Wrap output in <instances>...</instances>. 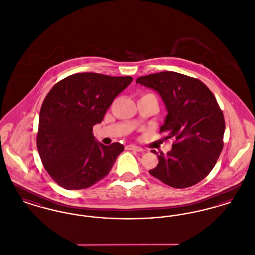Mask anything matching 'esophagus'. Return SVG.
<instances>
[{
    "mask_svg": "<svg viewBox=\"0 0 255 255\" xmlns=\"http://www.w3.org/2000/svg\"><path fill=\"white\" fill-rule=\"evenodd\" d=\"M126 149L127 150H133V151H136V152H142L143 149L139 146L133 145V144H129V145L126 146Z\"/></svg>",
    "mask_w": 255,
    "mask_h": 255,
    "instance_id": "obj_1",
    "label": "esophagus"
}]
</instances>
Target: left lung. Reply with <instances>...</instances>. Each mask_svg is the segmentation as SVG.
Listing matches in <instances>:
<instances>
[{
  "label": "left lung",
  "instance_id": "1",
  "mask_svg": "<svg viewBox=\"0 0 255 255\" xmlns=\"http://www.w3.org/2000/svg\"><path fill=\"white\" fill-rule=\"evenodd\" d=\"M136 84L156 91L167 115L159 132L175 137L166 155L149 173L175 188L192 186L213 169L223 150L225 120L216 98L202 81L175 72L138 77Z\"/></svg>",
  "mask_w": 255,
  "mask_h": 255
}]
</instances>
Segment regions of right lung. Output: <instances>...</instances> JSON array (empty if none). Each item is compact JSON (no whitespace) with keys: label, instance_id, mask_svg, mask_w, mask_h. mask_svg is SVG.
<instances>
[{"label":"right lung","instance_id":"right-lung-1","mask_svg":"<svg viewBox=\"0 0 255 255\" xmlns=\"http://www.w3.org/2000/svg\"><path fill=\"white\" fill-rule=\"evenodd\" d=\"M130 76L70 75L52 87L39 114L37 149L52 180L66 189H84L109 174L124 146L97 141L93 127L103 121Z\"/></svg>","mask_w":255,"mask_h":255}]
</instances>
